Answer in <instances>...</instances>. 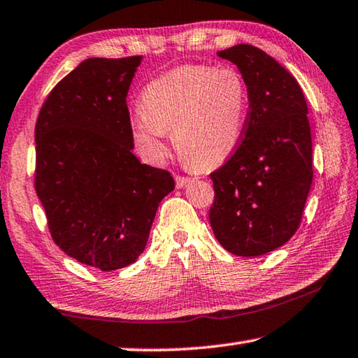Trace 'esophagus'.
Segmentation results:
<instances>
[{
  "instance_id": "34e87169",
  "label": "esophagus",
  "mask_w": 358,
  "mask_h": 358,
  "mask_svg": "<svg viewBox=\"0 0 358 358\" xmlns=\"http://www.w3.org/2000/svg\"><path fill=\"white\" fill-rule=\"evenodd\" d=\"M175 180H177V187H185L191 181V178L187 177H177Z\"/></svg>"
}]
</instances>
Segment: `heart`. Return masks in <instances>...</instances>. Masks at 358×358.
Wrapping results in <instances>:
<instances>
[{
    "label": "heart",
    "mask_w": 358,
    "mask_h": 358,
    "mask_svg": "<svg viewBox=\"0 0 358 358\" xmlns=\"http://www.w3.org/2000/svg\"><path fill=\"white\" fill-rule=\"evenodd\" d=\"M131 118V134L150 161L175 150L194 169L220 166L238 148L248 115V87L230 66L187 64L151 80Z\"/></svg>",
    "instance_id": "heart-1"
}]
</instances>
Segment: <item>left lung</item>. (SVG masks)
I'll return each instance as SVG.
<instances>
[{
	"instance_id": "left-lung-1",
	"label": "left lung",
	"mask_w": 358,
	"mask_h": 358,
	"mask_svg": "<svg viewBox=\"0 0 358 358\" xmlns=\"http://www.w3.org/2000/svg\"><path fill=\"white\" fill-rule=\"evenodd\" d=\"M237 66L250 112L243 142L210 175V224L224 250L243 257L282 246L299 229L313 183V142L305 96L295 78L260 48L217 52Z\"/></svg>"
}]
</instances>
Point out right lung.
<instances>
[{"mask_svg":"<svg viewBox=\"0 0 358 358\" xmlns=\"http://www.w3.org/2000/svg\"><path fill=\"white\" fill-rule=\"evenodd\" d=\"M142 57L88 58L59 82L36 123L34 186L55 243L101 271L143 252L157 207L175 189L142 164L126 96Z\"/></svg>","mask_w":358,"mask_h":358,"instance_id":"add662e5","label":"right lung"}]
</instances>
